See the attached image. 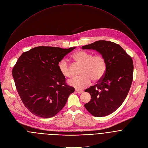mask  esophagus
<instances>
[{
    "label": "esophagus",
    "mask_w": 148,
    "mask_h": 148,
    "mask_svg": "<svg viewBox=\"0 0 148 148\" xmlns=\"http://www.w3.org/2000/svg\"><path fill=\"white\" fill-rule=\"evenodd\" d=\"M75 91H76L77 93H78V94H82V93H83V91H82V90H76Z\"/></svg>",
    "instance_id": "1"
}]
</instances>
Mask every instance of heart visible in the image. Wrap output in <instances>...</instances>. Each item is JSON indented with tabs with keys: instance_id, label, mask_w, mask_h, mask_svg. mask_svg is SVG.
Segmentation results:
<instances>
[{
	"instance_id": "b5f03b06",
	"label": "heart",
	"mask_w": 148,
	"mask_h": 148,
	"mask_svg": "<svg viewBox=\"0 0 148 148\" xmlns=\"http://www.w3.org/2000/svg\"><path fill=\"white\" fill-rule=\"evenodd\" d=\"M72 59L82 65L79 77L69 81V84L78 90H82L91 84V80L95 82L101 80L103 77L107 68L105 58L100 54L92 53L80 50L72 55ZM58 68L61 74L65 77L71 76L69 65L65 59L60 61Z\"/></svg>"
}]
</instances>
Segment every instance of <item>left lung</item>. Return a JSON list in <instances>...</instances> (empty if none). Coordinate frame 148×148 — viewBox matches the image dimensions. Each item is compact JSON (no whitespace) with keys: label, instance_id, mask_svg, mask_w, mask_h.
<instances>
[{"label":"left lung","instance_id":"8db88e82","mask_svg":"<svg viewBox=\"0 0 148 148\" xmlns=\"http://www.w3.org/2000/svg\"><path fill=\"white\" fill-rule=\"evenodd\" d=\"M82 49L95 50L106 59V72L98 83L85 90L91 99L84 105L94 116H105L118 109L127 97L133 80L132 60L119 45L110 41H96Z\"/></svg>","mask_w":148,"mask_h":148}]
</instances>
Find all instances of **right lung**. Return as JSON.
I'll return each mask as SVG.
<instances>
[{
  "label": "right lung",
  "instance_id": "add662e5",
  "mask_svg": "<svg viewBox=\"0 0 148 148\" xmlns=\"http://www.w3.org/2000/svg\"><path fill=\"white\" fill-rule=\"evenodd\" d=\"M76 47L39 46L24 52L12 71L17 92L28 110L43 118L56 115L75 91L67 85L58 64Z\"/></svg>",
  "mask_w": 148,
  "mask_h": 148
}]
</instances>
